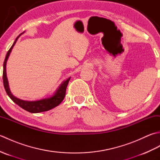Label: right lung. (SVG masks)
I'll return each instance as SVG.
<instances>
[{
  "label": "right lung",
  "mask_w": 160,
  "mask_h": 160,
  "mask_svg": "<svg viewBox=\"0 0 160 160\" xmlns=\"http://www.w3.org/2000/svg\"><path fill=\"white\" fill-rule=\"evenodd\" d=\"M25 32H23L22 33H20L18 37H17L15 40V41L13 42L12 46L11 47V48L9 49L8 53H7L4 63H3V72H2L3 84H4L5 89L7 93H8V96L11 98L13 102H15L16 104H18L19 107L23 108V109H25L27 111H29L30 113H33L47 111L49 110L52 109V108H55L57 106H58V105L62 102V101L64 100V96H65L67 87L68 85V83H69V81L70 80L71 77L67 78L66 80H64L63 82L60 84L59 87L57 88V89L56 90L55 92L53 93L52 96H51L48 98H42V99L35 100V101H28V100H23L21 99H19V98L13 96L9 89L8 79V77H7L6 64H7V61H8L9 58V56L12 52L13 46L15 45V44L17 40H18L19 37L22 34H23Z\"/></svg>",
  "instance_id": "obj_1"
}]
</instances>
